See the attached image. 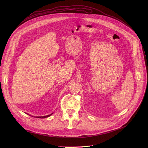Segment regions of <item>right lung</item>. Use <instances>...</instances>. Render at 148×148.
Segmentation results:
<instances>
[{
  "label": "right lung",
  "mask_w": 148,
  "mask_h": 148,
  "mask_svg": "<svg viewBox=\"0 0 148 148\" xmlns=\"http://www.w3.org/2000/svg\"><path fill=\"white\" fill-rule=\"evenodd\" d=\"M53 113L50 114H49V115H47V116H34V117L35 118H48L49 117V116H50Z\"/></svg>",
  "instance_id": "1"
}]
</instances>
